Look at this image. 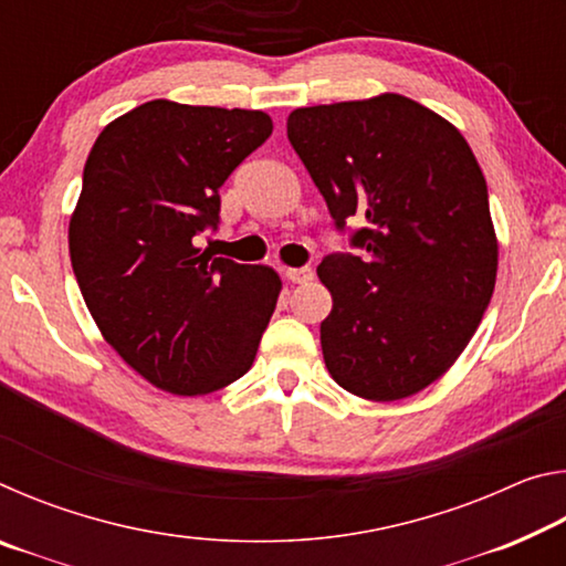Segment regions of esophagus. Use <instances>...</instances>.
Wrapping results in <instances>:
<instances>
[{
  "instance_id": "obj_1",
  "label": "esophagus",
  "mask_w": 566,
  "mask_h": 566,
  "mask_svg": "<svg viewBox=\"0 0 566 566\" xmlns=\"http://www.w3.org/2000/svg\"><path fill=\"white\" fill-rule=\"evenodd\" d=\"M284 276L292 284H306V282L314 280V270H312V266H290V270L284 272Z\"/></svg>"
}]
</instances>
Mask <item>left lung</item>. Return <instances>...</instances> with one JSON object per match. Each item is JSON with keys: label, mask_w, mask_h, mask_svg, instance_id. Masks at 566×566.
<instances>
[{"label": "left lung", "mask_w": 566, "mask_h": 566, "mask_svg": "<svg viewBox=\"0 0 566 566\" xmlns=\"http://www.w3.org/2000/svg\"><path fill=\"white\" fill-rule=\"evenodd\" d=\"M286 137L337 232L361 227L317 266L332 292L322 354L352 395L395 401L452 367L496 280L482 169L447 119L401 94L294 109Z\"/></svg>", "instance_id": "8db88e82"}]
</instances>
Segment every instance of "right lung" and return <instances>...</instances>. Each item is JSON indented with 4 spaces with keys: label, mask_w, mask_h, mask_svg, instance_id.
I'll return each instance as SVG.
<instances>
[{
    "label": "right lung",
    "mask_w": 566,
    "mask_h": 566,
    "mask_svg": "<svg viewBox=\"0 0 566 566\" xmlns=\"http://www.w3.org/2000/svg\"><path fill=\"white\" fill-rule=\"evenodd\" d=\"M272 134L270 114L155 99L102 129L84 165L70 256L119 357L181 397L232 385L256 357L282 282L197 247L219 187Z\"/></svg>",
    "instance_id": "1"
}]
</instances>
